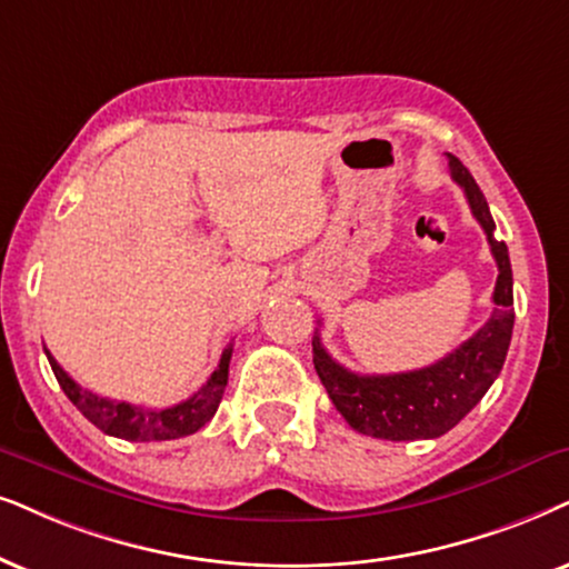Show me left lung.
Here are the masks:
<instances>
[{"mask_svg":"<svg viewBox=\"0 0 569 569\" xmlns=\"http://www.w3.org/2000/svg\"><path fill=\"white\" fill-rule=\"evenodd\" d=\"M446 157H449L451 178L470 201V210L486 231L488 247L499 268L493 289L496 307L486 326L467 338L462 347L428 368L393 372V376L351 372L328 355L320 336L312 338V362L330 401L357 433L383 438V441H417V438L449 433L499 378L512 341L515 297L507 243L493 236L496 222L476 178L455 154Z\"/></svg>","mask_w":569,"mask_h":569,"instance_id":"obj_1","label":"left lung"}]
</instances>
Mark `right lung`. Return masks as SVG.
I'll list each match as a JSON object with an SVG mask.
<instances>
[{
    "label": "right lung",
    "instance_id": "right-lung-1",
    "mask_svg": "<svg viewBox=\"0 0 569 569\" xmlns=\"http://www.w3.org/2000/svg\"><path fill=\"white\" fill-rule=\"evenodd\" d=\"M47 351V349H44ZM233 343L222 351L220 365L214 372L207 378V383L199 388L193 397H189L181 405L168 407V409H149V407H136L128 405V401H114L107 397H97V393L86 391L76 383L73 378L64 372L57 359L47 351L49 365H52V372L57 383L64 391L73 405L78 407L86 420L93 422L102 433L126 438V441H170V438H183L197 433L201 426L212 420L214 412H218L222 391L228 386V365H231Z\"/></svg>",
    "mask_w": 569,
    "mask_h": 569
}]
</instances>
